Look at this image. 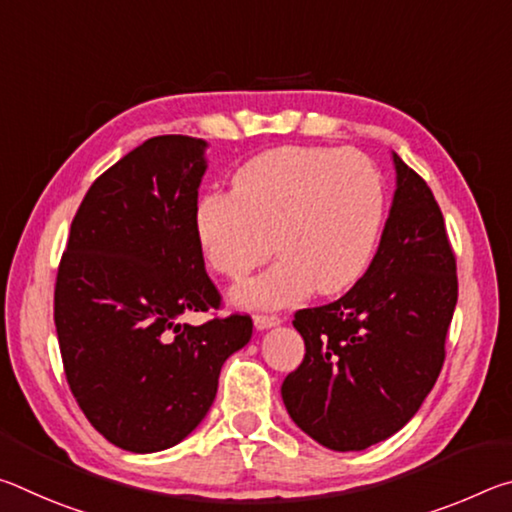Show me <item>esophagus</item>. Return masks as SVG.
<instances>
[{"mask_svg":"<svg viewBox=\"0 0 512 512\" xmlns=\"http://www.w3.org/2000/svg\"><path fill=\"white\" fill-rule=\"evenodd\" d=\"M253 320H255L257 329H268V327L280 325V316H275V314H255Z\"/></svg>","mask_w":512,"mask_h":512,"instance_id":"obj_1","label":"esophagus"}]
</instances>
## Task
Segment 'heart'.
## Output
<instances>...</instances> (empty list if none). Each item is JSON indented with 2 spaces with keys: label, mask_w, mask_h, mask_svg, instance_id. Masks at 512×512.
<instances>
[{
  "label": "heart",
  "mask_w": 512,
  "mask_h": 512,
  "mask_svg": "<svg viewBox=\"0 0 512 512\" xmlns=\"http://www.w3.org/2000/svg\"><path fill=\"white\" fill-rule=\"evenodd\" d=\"M386 221V183L366 153L280 146L241 164L232 194H205L194 212L201 255L232 282L280 253L264 275L235 289L244 307H282L339 293L366 273ZM276 241L273 242L272 239Z\"/></svg>",
  "instance_id": "1"
}]
</instances>
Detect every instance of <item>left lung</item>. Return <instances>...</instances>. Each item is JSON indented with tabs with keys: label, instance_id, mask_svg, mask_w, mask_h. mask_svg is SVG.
<instances>
[{
	"label": "left lung",
	"instance_id": "1",
	"mask_svg": "<svg viewBox=\"0 0 512 512\" xmlns=\"http://www.w3.org/2000/svg\"><path fill=\"white\" fill-rule=\"evenodd\" d=\"M397 189L377 255L329 305L298 309L305 359L282 384L298 427L336 452H359L400 431L445 363L458 300L456 255L443 212L420 173L393 155Z\"/></svg>",
	"mask_w": 512,
	"mask_h": 512
}]
</instances>
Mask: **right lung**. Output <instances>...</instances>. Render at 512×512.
I'll return each mask as SVG.
<instances>
[{"label": "right lung", "instance_id": "add662e5", "mask_svg": "<svg viewBox=\"0 0 512 512\" xmlns=\"http://www.w3.org/2000/svg\"><path fill=\"white\" fill-rule=\"evenodd\" d=\"M205 142L158 135L94 180L58 264L54 323L69 391L103 438L149 454L205 418L253 318L219 316L194 235ZM187 310L213 311L203 326Z\"/></svg>", "mask_w": 512, "mask_h": 512}]
</instances>
